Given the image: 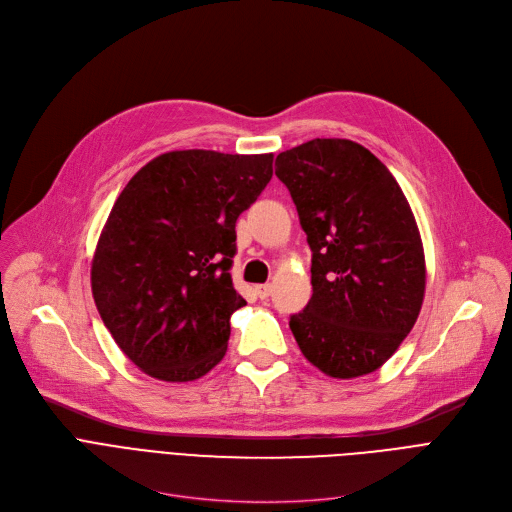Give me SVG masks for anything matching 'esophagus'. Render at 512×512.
I'll list each match as a JSON object with an SVG mask.
<instances>
[{
	"label": "esophagus",
	"instance_id": "34e87169",
	"mask_svg": "<svg viewBox=\"0 0 512 512\" xmlns=\"http://www.w3.org/2000/svg\"><path fill=\"white\" fill-rule=\"evenodd\" d=\"M255 292L259 299H267L272 294V284H259V286H255Z\"/></svg>",
	"mask_w": 512,
	"mask_h": 512
}]
</instances>
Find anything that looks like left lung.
Here are the masks:
<instances>
[{"instance_id": "1", "label": "left lung", "mask_w": 512, "mask_h": 512, "mask_svg": "<svg viewBox=\"0 0 512 512\" xmlns=\"http://www.w3.org/2000/svg\"><path fill=\"white\" fill-rule=\"evenodd\" d=\"M311 247L313 294L290 330L330 378L380 369L413 330L425 257L411 205L390 170L348 139H313L276 157Z\"/></svg>"}]
</instances>
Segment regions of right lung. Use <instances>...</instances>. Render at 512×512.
<instances>
[{
  "instance_id": "obj_1",
  "label": "right lung",
  "mask_w": 512,
  "mask_h": 512,
  "mask_svg": "<svg viewBox=\"0 0 512 512\" xmlns=\"http://www.w3.org/2000/svg\"><path fill=\"white\" fill-rule=\"evenodd\" d=\"M272 153L170 151L130 178L91 265L97 311L122 353L164 382H193L228 348L236 220L272 180Z\"/></svg>"
}]
</instances>
